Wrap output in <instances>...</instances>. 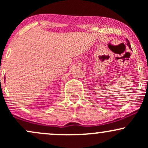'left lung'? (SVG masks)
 <instances>
[{"label":"left lung","mask_w":148,"mask_h":148,"mask_svg":"<svg viewBox=\"0 0 148 148\" xmlns=\"http://www.w3.org/2000/svg\"><path fill=\"white\" fill-rule=\"evenodd\" d=\"M126 41H127V46H128L129 47H130V49L131 48V45H130V41H129L128 40H127V39H126Z\"/></svg>","instance_id":"left-lung-1"}]
</instances>
